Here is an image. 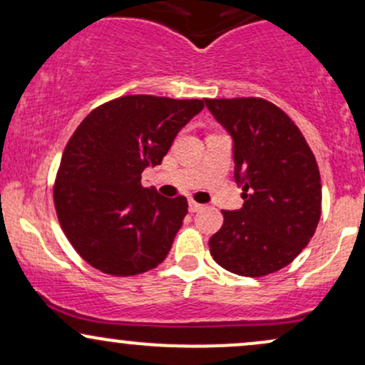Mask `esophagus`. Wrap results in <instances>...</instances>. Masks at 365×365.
Instances as JSON below:
<instances>
[{
	"mask_svg": "<svg viewBox=\"0 0 365 365\" xmlns=\"http://www.w3.org/2000/svg\"><path fill=\"white\" fill-rule=\"evenodd\" d=\"M188 209H190V212H197L199 209H202V204L195 202L194 199H188Z\"/></svg>",
	"mask_w": 365,
	"mask_h": 365,
	"instance_id": "esophagus-1",
	"label": "esophagus"
}]
</instances>
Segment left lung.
Segmentation results:
<instances>
[{
    "mask_svg": "<svg viewBox=\"0 0 365 365\" xmlns=\"http://www.w3.org/2000/svg\"><path fill=\"white\" fill-rule=\"evenodd\" d=\"M233 137L235 180L244 206L223 211L209 238L212 259L230 273L259 278L288 266L307 247L321 217V175L290 116L262 98L204 99Z\"/></svg>",
    "mask_w": 365,
    "mask_h": 365,
    "instance_id": "8db88e82",
    "label": "left lung"
}]
</instances>
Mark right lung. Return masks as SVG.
Instances as JSON below:
<instances>
[{"mask_svg":"<svg viewBox=\"0 0 365 365\" xmlns=\"http://www.w3.org/2000/svg\"><path fill=\"white\" fill-rule=\"evenodd\" d=\"M202 108V99L121 96L82 120L63 150L53 197L63 233L87 264L135 276L165 261L188 204L142 187V171L161 165Z\"/></svg>","mask_w":365,"mask_h":365,"instance_id":"1","label":"right lung"}]
</instances>
